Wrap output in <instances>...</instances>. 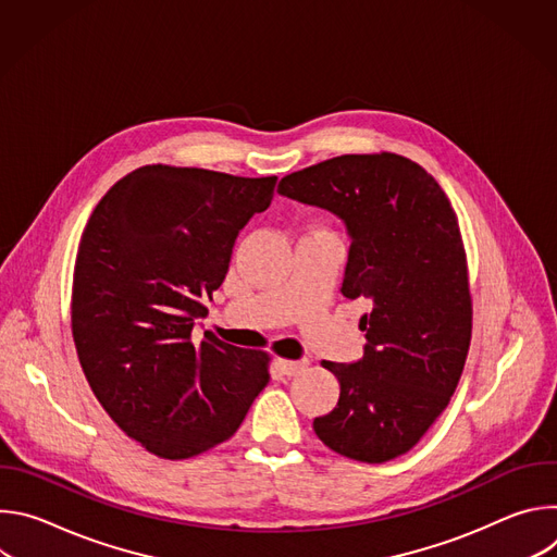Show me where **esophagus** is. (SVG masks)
<instances>
[{"mask_svg":"<svg viewBox=\"0 0 557 557\" xmlns=\"http://www.w3.org/2000/svg\"><path fill=\"white\" fill-rule=\"evenodd\" d=\"M277 368L282 370V374L286 376H295L299 372H304L308 368V361H288V359H280Z\"/></svg>","mask_w":557,"mask_h":557,"instance_id":"obj_1","label":"esophagus"}]
</instances>
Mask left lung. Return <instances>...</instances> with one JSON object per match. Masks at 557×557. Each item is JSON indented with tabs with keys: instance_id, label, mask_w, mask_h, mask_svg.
I'll use <instances>...</instances> for the list:
<instances>
[{
	"instance_id": "1",
	"label": "left lung",
	"mask_w": 557,
	"mask_h": 557,
	"mask_svg": "<svg viewBox=\"0 0 557 557\" xmlns=\"http://www.w3.org/2000/svg\"><path fill=\"white\" fill-rule=\"evenodd\" d=\"M277 194L346 226L342 295L366 299L363 357L324 361L339 401L312 421L337 454L385 462L412 449L447 408L471 339L467 260L456 213L410 158L346 153L282 178Z\"/></svg>"
}]
</instances>
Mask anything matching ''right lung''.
<instances>
[{"mask_svg": "<svg viewBox=\"0 0 557 557\" xmlns=\"http://www.w3.org/2000/svg\"><path fill=\"white\" fill-rule=\"evenodd\" d=\"M277 176L145 165L97 205L78 245L72 337L112 421L147 451L181 460L235 434L269 383V357L205 333L247 222Z\"/></svg>", "mask_w": 557, "mask_h": 557, "instance_id": "add662e5", "label": "right lung"}]
</instances>
